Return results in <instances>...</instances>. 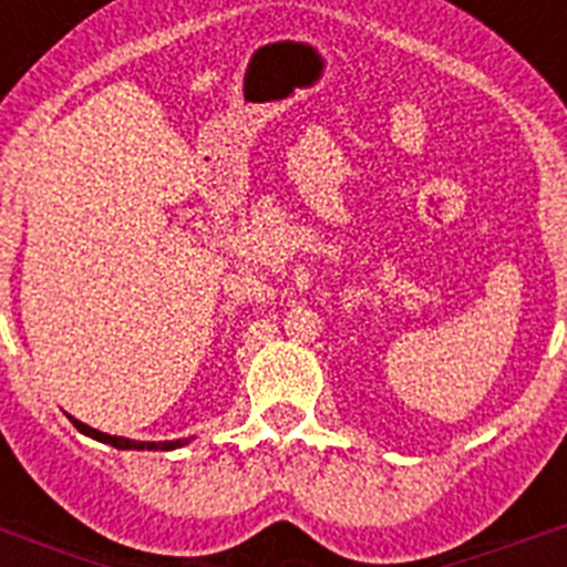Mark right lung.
Returning a JSON list of instances; mask_svg holds the SVG:
<instances>
[{"label": "right lung", "instance_id": "obj_1", "mask_svg": "<svg viewBox=\"0 0 567 567\" xmlns=\"http://www.w3.org/2000/svg\"><path fill=\"white\" fill-rule=\"evenodd\" d=\"M70 420H73V417H70ZM73 425H76L82 434H87V437L102 440V443H110L113 449H147V452H169V449H182V445H184V440H173V443H138V440H127V437H110V434L96 432V429L84 425L82 420H73Z\"/></svg>", "mask_w": 567, "mask_h": 567}]
</instances>
